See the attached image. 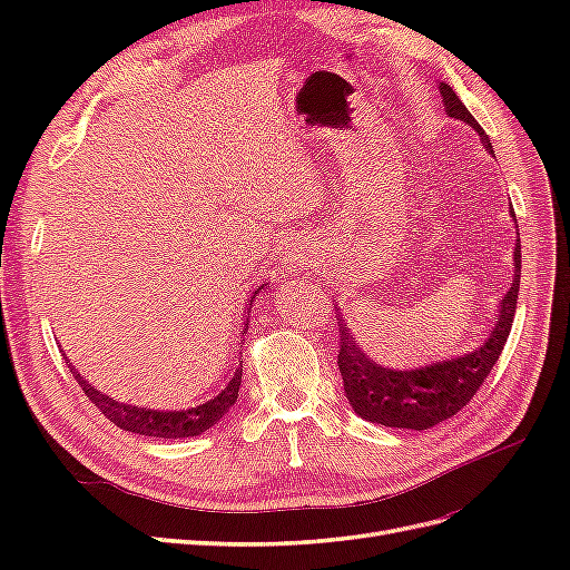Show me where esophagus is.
<instances>
[{
  "label": "esophagus",
  "mask_w": 570,
  "mask_h": 570,
  "mask_svg": "<svg viewBox=\"0 0 570 570\" xmlns=\"http://www.w3.org/2000/svg\"><path fill=\"white\" fill-rule=\"evenodd\" d=\"M306 264H308L306 254L292 252V254L285 256V273H302L306 268Z\"/></svg>",
  "instance_id": "1"
}]
</instances>
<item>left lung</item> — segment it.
Wrapping results in <instances>:
<instances>
[{"instance_id":"1","label":"left lung","mask_w":570,"mask_h":570,"mask_svg":"<svg viewBox=\"0 0 570 570\" xmlns=\"http://www.w3.org/2000/svg\"><path fill=\"white\" fill-rule=\"evenodd\" d=\"M440 95L444 101V111L450 118H459L469 124L478 135L482 145L490 154L492 145L485 130L478 126L471 111L463 107V101L446 82H440ZM511 218L515 223V214L511 209ZM519 228V223H515ZM521 285V235L515 239L513 249V281L507 295L499 302L497 323L492 325L490 337L480 344L478 350L461 354L438 364L411 368V371H392L364 354L358 347L356 337L342 321L337 312L340 325V354L337 366L342 373L344 394L352 409L361 419L371 423H381L387 428H409V430H428L446 419H452L465 404L473 400V394L485 383L492 366L502 354L507 337L513 325L515 302H519ZM337 308V306H335Z\"/></svg>"}]
</instances>
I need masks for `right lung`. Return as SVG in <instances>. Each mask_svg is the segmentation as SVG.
Instances as JSON below:
<instances>
[{
    "label": "right lung",
    "instance_id": "1",
    "mask_svg": "<svg viewBox=\"0 0 570 570\" xmlns=\"http://www.w3.org/2000/svg\"><path fill=\"white\" fill-rule=\"evenodd\" d=\"M264 289L256 287L252 292V299ZM249 314V312H247ZM249 331V321L243 327V335ZM243 347V342H239ZM68 364V358H66ZM71 366V364H68ZM71 373L76 375L78 385L82 387V392L90 396V402L105 413V416L118 425L120 430H128V433H137V435H147V438H164V440H176V438H197L202 433H206L212 425H216L226 413L230 411V406L237 402V392H239V383H243V366H237L233 371L230 377H226V387H223L214 400L189 406V409H180V411H157V409H145V406H132V404H124L116 402L114 396L101 394L97 387H92L88 381H82L80 373L71 366Z\"/></svg>",
    "mask_w": 570,
    "mask_h": 570
}]
</instances>
